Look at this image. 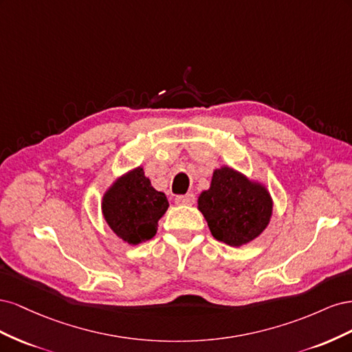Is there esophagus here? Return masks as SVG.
Here are the masks:
<instances>
[{"label":"esophagus","mask_w":352,"mask_h":352,"mask_svg":"<svg viewBox=\"0 0 352 352\" xmlns=\"http://www.w3.org/2000/svg\"><path fill=\"white\" fill-rule=\"evenodd\" d=\"M195 202L194 194H186V195H179L176 197V204L179 206H192Z\"/></svg>","instance_id":"34e87169"}]
</instances>
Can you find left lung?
Masks as SVG:
<instances>
[{
    "mask_svg": "<svg viewBox=\"0 0 352 352\" xmlns=\"http://www.w3.org/2000/svg\"><path fill=\"white\" fill-rule=\"evenodd\" d=\"M198 210L217 241L242 247L258 238L269 226L273 198L260 180L221 166L212 172L210 188L199 194Z\"/></svg>",
    "mask_w": 352,
    "mask_h": 352,
    "instance_id": "obj_1",
    "label": "left lung"
}]
</instances>
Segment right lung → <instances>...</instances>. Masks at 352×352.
Returning <instances> with one entry per match:
<instances>
[{
  "label": "right lung",
  "mask_w": 352,
  "mask_h": 352,
  "mask_svg": "<svg viewBox=\"0 0 352 352\" xmlns=\"http://www.w3.org/2000/svg\"><path fill=\"white\" fill-rule=\"evenodd\" d=\"M168 208L164 192H160L138 166L119 176L101 199L102 217L117 238L138 245L155 236L158 220Z\"/></svg>",
  "instance_id": "add662e5"
}]
</instances>
